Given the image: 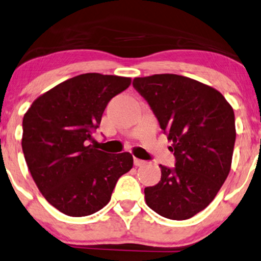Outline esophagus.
<instances>
[{"label":"esophagus","instance_id":"1","mask_svg":"<svg viewBox=\"0 0 261 261\" xmlns=\"http://www.w3.org/2000/svg\"><path fill=\"white\" fill-rule=\"evenodd\" d=\"M134 164H135V166H143V165H146L147 163L144 160H141V159H137V158H135Z\"/></svg>","mask_w":261,"mask_h":261}]
</instances>
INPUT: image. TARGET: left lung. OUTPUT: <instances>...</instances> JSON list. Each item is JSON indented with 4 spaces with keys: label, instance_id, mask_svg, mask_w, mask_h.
<instances>
[{
    "label": "left lung",
    "instance_id": "left-lung-1",
    "mask_svg": "<svg viewBox=\"0 0 261 261\" xmlns=\"http://www.w3.org/2000/svg\"><path fill=\"white\" fill-rule=\"evenodd\" d=\"M134 88L172 141L174 167L144 189L148 207L165 218L189 219L206 208L225 182L236 140L235 114L216 89L178 74L135 78Z\"/></svg>",
    "mask_w": 261,
    "mask_h": 261
}]
</instances>
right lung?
<instances>
[{"instance_id": "obj_1", "label": "right lung", "mask_w": 261, "mask_h": 261, "mask_svg": "<svg viewBox=\"0 0 261 261\" xmlns=\"http://www.w3.org/2000/svg\"><path fill=\"white\" fill-rule=\"evenodd\" d=\"M130 83L118 75H77L39 96L24 115L21 147L30 173L66 216L103 208L119 177L133 169L130 153L111 155L89 144L108 102Z\"/></svg>"}]
</instances>
